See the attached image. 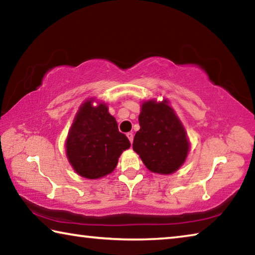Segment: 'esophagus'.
<instances>
[{"instance_id": "34e87169", "label": "esophagus", "mask_w": 255, "mask_h": 255, "mask_svg": "<svg viewBox=\"0 0 255 255\" xmlns=\"http://www.w3.org/2000/svg\"><path fill=\"white\" fill-rule=\"evenodd\" d=\"M127 137H128V139L130 140V143H132V140H133V133H132V132H127Z\"/></svg>"}]
</instances>
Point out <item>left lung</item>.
I'll return each mask as SVG.
<instances>
[{"label":"left lung","mask_w":255,"mask_h":255,"mask_svg":"<svg viewBox=\"0 0 255 255\" xmlns=\"http://www.w3.org/2000/svg\"><path fill=\"white\" fill-rule=\"evenodd\" d=\"M140 129L133 137L132 149L149 171L171 174L180 169L189 152L183 125L167 100L145 101L139 114Z\"/></svg>","instance_id":"left-lung-1"}]
</instances>
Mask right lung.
Listing matches in <instances>:
<instances>
[{
    "label": "right lung",
    "mask_w": 255,
    "mask_h": 255,
    "mask_svg": "<svg viewBox=\"0 0 255 255\" xmlns=\"http://www.w3.org/2000/svg\"><path fill=\"white\" fill-rule=\"evenodd\" d=\"M93 100L80 107L66 139V155L77 174L99 179L111 173L130 141L118 130L116 119L105 103L92 106Z\"/></svg>",
    "instance_id": "1"
}]
</instances>
